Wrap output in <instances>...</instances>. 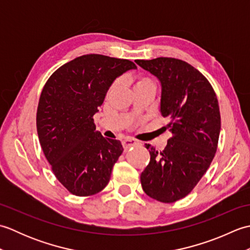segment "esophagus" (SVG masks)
<instances>
[{
  "label": "esophagus",
  "instance_id": "obj_1",
  "mask_svg": "<svg viewBox=\"0 0 250 250\" xmlns=\"http://www.w3.org/2000/svg\"><path fill=\"white\" fill-rule=\"evenodd\" d=\"M137 145H139V143H137V142L134 141V140H129V139H128V140L122 141V146H124L125 150H128L129 148L137 146Z\"/></svg>",
  "mask_w": 250,
  "mask_h": 250
}]
</instances>
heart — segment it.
<instances>
[{
  "label": "heart",
  "mask_w": 250,
  "mask_h": 250,
  "mask_svg": "<svg viewBox=\"0 0 250 250\" xmlns=\"http://www.w3.org/2000/svg\"><path fill=\"white\" fill-rule=\"evenodd\" d=\"M144 87H155V83H153L152 79L145 75H140L135 77L134 79V89L137 88H144Z\"/></svg>",
  "instance_id": "obj_1"
}]
</instances>
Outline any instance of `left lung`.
I'll return each instance as SVG.
<instances>
[{
	"instance_id": "left-lung-1",
	"label": "left lung",
	"mask_w": 250,
	"mask_h": 250,
	"mask_svg": "<svg viewBox=\"0 0 250 250\" xmlns=\"http://www.w3.org/2000/svg\"><path fill=\"white\" fill-rule=\"evenodd\" d=\"M159 78L161 114L172 132L163 150L146 144L150 161L141 174L145 193L162 203L187 196L203 177L218 147L220 110L214 88L195 67L175 58L135 60Z\"/></svg>"
}]
</instances>
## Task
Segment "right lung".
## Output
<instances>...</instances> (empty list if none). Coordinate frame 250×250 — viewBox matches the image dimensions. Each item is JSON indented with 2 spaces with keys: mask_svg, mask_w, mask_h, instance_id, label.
Returning a JSON list of instances; mask_svg holds the SVG:
<instances>
[{
  "mask_svg": "<svg viewBox=\"0 0 250 250\" xmlns=\"http://www.w3.org/2000/svg\"><path fill=\"white\" fill-rule=\"evenodd\" d=\"M136 68L128 59L90 54L65 63L42 90L36 129L56 178L77 196H90L108 184L124 148L95 132L93 120L106 92L122 73Z\"/></svg>",
  "mask_w": 250,
  "mask_h": 250,
  "instance_id": "right-lung-1",
  "label": "right lung"
}]
</instances>
